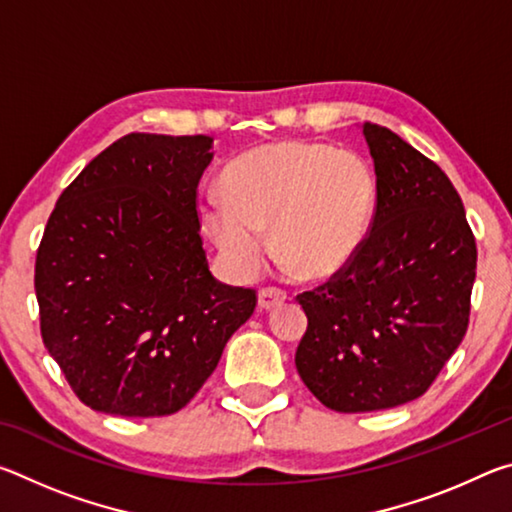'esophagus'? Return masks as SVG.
Instances as JSON below:
<instances>
[{
    "label": "esophagus",
    "mask_w": 512,
    "mask_h": 512,
    "mask_svg": "<svg viewBox=\"0 0 512 512\" xmlns=\"http://www.w3.org/2000/svg\"><path fill=\"white\" fill-rule=\"evenodd\" d=\"M284 300H287V293H284L282 289H273V287L259 291V298H257L259 309H264V311H271L275 307H280Z\"/></svg>",
    "instance_id": "34e87169"
}]
</instances>
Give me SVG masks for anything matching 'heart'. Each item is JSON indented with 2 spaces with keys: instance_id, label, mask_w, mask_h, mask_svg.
I'll list each match as a JSON object with an SVG mask.
<instances>
[{
  "instance_id": "1",
  "label": "heart",
  "mask_w": 512,
  "mask_h": 512,
  "mask_svg": "<svg viewBox=\"0 0 512 512\" xmlns=\"http://www.w3.org/2000/svg\"><path fill=\"white\" fill-rule=\"evenodd\" d=\"M223 201H207L198 219L228 266L257 273L273 250L305 280L339 275L366 241L377 205V180L354 151L318 142L255 146L223 169Z\"/></svg>"
}]
</instances>
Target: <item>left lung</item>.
I'll list each match as a JSON object with an SVG mask.
<instances>
[{
  "label": "left lung",
  "instance_id": "1",
  "mask_svg": "<svg viewBox=\"0 0 512 512\" xmlns=\"http://www.w3.org/2000/svg\"><path fill=\"white\" fill-rule=\"evenodd\" d=\"M361 128L377 176L370 232L345 271L298 296L309 320L298 375L339 413L427 393L467 332L476 277L474 235L445 171L388 128Z\"/></svg>",
  "mask_w": 512,
  "mask_h": 512
}]
</instances>
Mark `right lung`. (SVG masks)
I'll list each match as a JSON object with an SVG mask.
<instances>
[{"instance_id": "add662e5", "label": "right lung", "mask_w": 512, "mask_h": 512, "mask_svg": "<svg viewBox=\"0 0 512 512\" xmlns=\"http://www.w3.org/2000/svg\"><path fill=\"white\" fill-rule=\"evenodd\" d=\"M212 142L124 135L49 216L36 257L42 341L94 411H180L253 316L255 291L216 280L203 250L196 189Z\"/></svg>"}]
</instances>
